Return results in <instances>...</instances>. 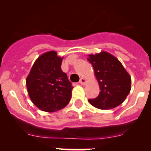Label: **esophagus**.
<instances>
[{
	"instance_id": "34e87169",
	"label": "esophagus",
	"mask_w": 151,
	"mask_h": 151,
	"mask_svg": "<svg viewBox=\"0 0 151 151\" xmlns=\"http://www.w3.org/2000/svg\"><path fill=\"white\" fill-rule=\"evenodd\" d=\"M86 82H87V81H86V79H85V78H80L79 83L81 84V85H85V84L86 83Z\"/></svg>"
}]
</instances>
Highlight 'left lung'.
<instances>
[{
  "mask_svg": "<svg viewBox=\"0 0 151 151\" xmlns=\"http://www.w3.org/2000/svg\"><path fill=\"white\" fill-rule=\"evenodd\" d=\"M100 87V94L89 99L92 106L101 110L113 109L123 103L131 90V76L116 57L106 51L89 54Z\"/></svg>",
  "mask_w": 151,
  "mask_h": 151,
  "instance_id": "left-lung-1",
  "label": "left lung"
}]
</instances>
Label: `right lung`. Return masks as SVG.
Returning <instances> with one entry per match:
<instances>
[{
    "mask_svg": "<svg viewBox=\"0 0 151 151\" xmlns=\"http://www.w3.org/2000/svg\"><path fill=\"white\" fill-rule=\"evenodd\" d=\"M62 61L54 50L44 53L35 61L26 78L31 101L42 111H58L71 99L73 87L61 69Z\"/></svg>",
    "mask_w": 151,
    "mask_h": 151,
    "instance_id": "1",
    "label": "right lung"
}]
</instances>
